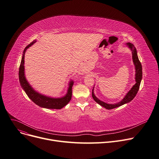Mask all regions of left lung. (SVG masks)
Listing matches in <instances>:
<instances>
[{"mask_svg":"<svg viewBox=\"0 0 159 159\" xmlns=\"http://www.w3.org/2000/svg\"><path fill=\"white\" fill-rule=\"evenodd\" d=\"M126 46H127L132 52V60L134 65L135 66V84L132 86L131 89L126 94L124 98L119 102L116 103H105L103 101H101L100 99H98L96 96L94 95V88L92 90V97L94 99V100L97 103L100 105L101 106L105 107L107 109H112L116 107H118L121 105L130 102H131L134 97L136 96V94L139 91V86L141 84V82L142 80L143 77V71H142V65L141 64V62L139 60L138 56H137V50L134 45L131 43H126Z\"/></svg>","mask_w":159,"mask_h":159,"instance_id":"left-lung-1","label":"left lung"}]
</instances>
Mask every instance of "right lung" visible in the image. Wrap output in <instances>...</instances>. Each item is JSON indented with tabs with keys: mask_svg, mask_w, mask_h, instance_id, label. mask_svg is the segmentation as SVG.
I'll use <instances>...</instances> for the list:
<instances>
[{
	"mask_svg": "<svg viewBox=\"0 0 159 159\" xmlns=\"http://www.w3.org/2000/svg\"><path fill=\"white\" fill-rule=\"evenodd\" d=\"M36 42V40H34L32 43L27 45L24 52L23 55L21 60L20 66L19 68V80L20 86L24 90L28 97L36 103L38 106L49 109H61L69 103L71 100L72 95V86L73 85V81L70 80L68 84V88L66 94L64 97L61 98H52L50 97L46 96L36 91L32 87L28 82L25 75V68H24V58L26 50Z\"/></svg>",
	"mask_w": 159,
	"mask_h": 159,
	"instance_id": "right-lung-1",
	"label": "right lung"
}]
</instances>
